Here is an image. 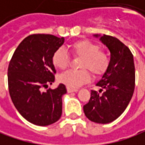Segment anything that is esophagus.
<instances>
[{"mask_svg":"<svg viewBox=\"0 0 145 145\" xmlns=\"http://www.w3.org/2000/svg\"><path fill=\"white\" fill-rule=\"evenodd\" d=\"M77 91H78V89H76V88H67V92H68V93H76V92H77Z\"/></svg>","mask_w":145,"mask_h":145,"instance_id":"obj_1","label":"esophagus"}]
</instances>
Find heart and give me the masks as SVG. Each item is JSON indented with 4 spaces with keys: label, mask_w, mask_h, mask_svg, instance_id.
<instances>
[{
    "label": "heart",
    "mask_w": 145,
    "mask_h": 145,
    "mask_svg": "<svg viewBox=\"0 0 145 145\" xmlns=\"http://www.w3.org/2000/svg\"><path fill=\"white\" fill-rule=\"evenodd\" d=\"M69 49L74 55L82 57L81 68H88L94 76H101L108 69L110 57L107 52L99 49V45L89 40H78L69 45ZM52 64L59 69L68 67L69 57L63 48L56 50L52 57ZM91 80V74L87 69L78 70H67L58 77L60 83L70 88H77Z\"/></svg>",
    "instance_id": "heart-1"
}]
</instances>
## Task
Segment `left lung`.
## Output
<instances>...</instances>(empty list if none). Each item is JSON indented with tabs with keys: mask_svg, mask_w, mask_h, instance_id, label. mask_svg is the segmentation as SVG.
Instances as JSON below:
<instances>
[{
	"mask_svg": "<svg viewBox=\"0 0 145 145\" xmlns=\"http://www.w3.org/2000/svg\"><path fill=\"white\" fill-rule=\"evenodd\" d=\"M110 52V65L91 92L89 102L83 106L86 116L92 121L107 124L117 119L126 110L135 88V67L130 49L110 35H94ZM102 93L101 94V93Z\"/></svg>",
	"mask_w": 145,
	"mask_h": 145,
	"instance_id": "obj_1",
	"label": "left lung"
}]
</instances>
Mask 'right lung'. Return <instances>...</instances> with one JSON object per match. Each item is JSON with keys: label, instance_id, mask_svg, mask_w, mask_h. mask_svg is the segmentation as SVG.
<instances>
[{"label": "right lung", "instance_id": "add662e5", "mask_svg": "<svg viewBox=\"0 0 145 145\" xmlns=\"http://www.w3.org/2000/svg\"><path fill=\"white\" fill-rule=\"evenodd\" d=\"M64 38L35 34L24 38L15 50L8 65V88L19 114L32 124L48 126L62 115V97L67 93L63 84L47 89L54 82L56 70L52 57Z\"/></svg>", "mask_w": 145, "mask_h": 145}]
</instances>
